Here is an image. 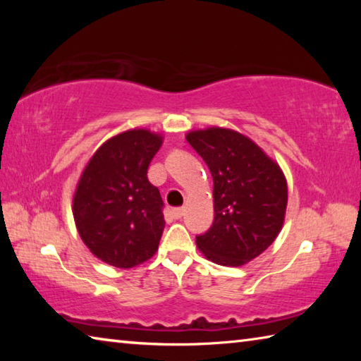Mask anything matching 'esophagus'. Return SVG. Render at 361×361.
<instances>
[{
  "mask_svg": "<svg viewBox=\"0 0 361 361\" xmlns=\"http://www.w3.org/2000/svg\"><path fill=\"white\" fill-rule=\"evenodd\" d=\"M183 215H185V209H183V207H178V209H173L172 210V216L175 219H180Z\"/></svg>",
  "mask_w": 361,
  "mask_h": 361,
  "instance_id": "obj_1",
  "label": "esophagus"
}]
</instances>
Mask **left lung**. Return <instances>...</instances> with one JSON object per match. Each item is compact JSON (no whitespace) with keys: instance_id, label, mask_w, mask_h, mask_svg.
Listing matches in <instances>:
<instances>
[{"instance_id":"8db88e82","label":"left lung","mask_w":361,"mask_h":361,"mask_svg":"<svg viewBox=\"0 0 361 361\" xmlns=\"http://www.w3.org/2000/svg\"><path fill=\"white\" fill-rule=\"evenodd\" d=\"M186 140L213 176L215 218L209 231L195 235L197 247L216 264H245L282 229L288 200L282 170L234 130L213 127L188 133Z\"/></svg>"}]
</instances>
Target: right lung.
I'll return each mask as SVG.
<instances>
[{"label": "right lung", "mask_w": 361, "mask_h": 361, "mask_svg": "<svg viewBox=\"0 0 361 361\" xmlns=\"http://www.w3.org/2000/svg\"><path fill=\"white\" fill-rule=\"evenodd\" d=\"M161 145V137L142 129L116 135L100 146L79 180L73 199L79 235L97 258L114 267L142 264L162 237L164 202L148 180Z\"/></svg>", "instance_id": "1"}]
</instances>
